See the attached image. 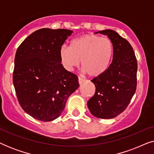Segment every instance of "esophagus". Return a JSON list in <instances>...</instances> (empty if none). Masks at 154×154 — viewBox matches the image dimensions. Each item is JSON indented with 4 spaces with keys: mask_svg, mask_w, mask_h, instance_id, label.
<instances>
[{
    "mask_svg": "<svg viewBox=\"0 0 154 154\" xmlns=\"http://www.w3.org/2000/svg\"><path fill=\"white\" fill-rule=\"evenodd\" d=\"M83 81H84V79H82L81 77L79 76V84H81L82 83H83Z\"/></svg>",
    "mask_w": 154,
    "mask_h": 154,
    "instance_id": "1",
    "label": "esophagus"
}]
</instances>
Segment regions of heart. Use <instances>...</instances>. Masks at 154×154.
Segmentation results:
<instances>
[{
	"label": "heart",
	"mask_w": 154,
	"mask_h": 154,
	"mask_svg": "<svg viewBox=\"0 0 154 154\" xmlns=\"http://www.w3.org/2000/svg\"><path fill=\"white\" fill-rule=\"evenodd\" d=\"M114 48L109 38L95 34H85L73 39L70 48L62 46L60 50L61 62L71 71L81 61L83 72L91 78L100 77L108 71L112 62Z\"/></svg>",
	"instance_id": "b5f03b06"
}]
</instances>
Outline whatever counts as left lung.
<instances>
[{"label": "left lung", "mask_w": 154, "mask_h": 154, "mask_svg": "<svg viewBox=\"0 0 154 154\" xmlns=\"http://www.w3.org/2000/svg\"><path fill=\"white\" fill-rule=\"evenodd\" d=\"M98 33L112 41L114 52L108 71L91 81L95 92L88 106L94 116L109 119L125 110L136 91L137 62L131 45L117 32L106 29Z\"/></svg>", "instance_id": "1"}]
</instances>
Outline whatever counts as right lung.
<instances>
[{"label":"right lung","instance_id":"add662e5","mask_svg":"<svg viewBox=\"0 0 154 154\" xmlns=\"http://www.w3.org/2000/svg\"><path fill=\"white\" fill-rule=\"evenodd\" d=\"M69 29H41L19 46L14 57L13 84L25 112L38 121L60 116L66 100L79 88L78 76L61 64L60 50Z\"/></svg>","mask_w":154,"mask_h":154}]
</instances>
